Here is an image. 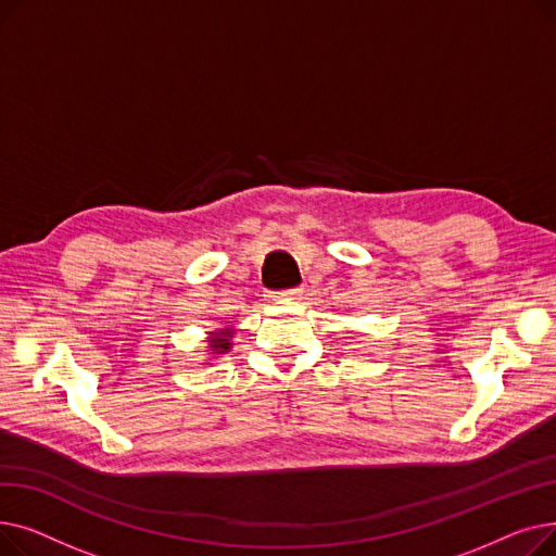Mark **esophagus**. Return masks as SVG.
Segmentation results:
<instances>
[{"instance_id":"34e87169","label":"esophagus","mask_w":556,"mask_h":556,"mask_svg":"<svg viewBox=\"0 0 556 556\" xmlns=\"http://www.w3.org/2000/svg\"><path fill=\"white\" fill-rule=\"evenodd\" d=\"M286 298H290V300H300L302 295H304V288L302 286H295V288H290V290H286L283 293Z\"/></svg>"}]
</instances>
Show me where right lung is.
<instances>
[{"label": "right lung", "mask_w": 556, "mask_h": 556, "mask_svg": "<svg viewBox=\"0 0 556 556\" xmlns=\"http://www.w3.org/2000/svg\"><path fill=\"white\" fill-rule=\"evenodd\" d=\"M231 329H220L218 333H212V338L207 340L210 342V352L212 354H216V356H220V354H227L229 349H231Z\"/></svg>", "instance_id": "add662e5"}]
</instances>
